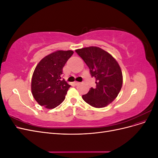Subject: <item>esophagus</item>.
Segmentation results:
<instances>
[{"label": "esophagus", "mask_w": 158, "mask_h": 158, "mask_svg": "<svg viewBox=\"0 0 158 158\" xmlns=\"http://www.w3.org/2000/svg\"><path fill=\"white\" fill-rule=\"evenodd\" d=\"M74 85H80V82H74Z\"/></svg>", "instance_id": "obj_1"}]
</instances>
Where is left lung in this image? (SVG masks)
Instances as JSON below:
<instances>
[{"instance_id": "left-lung-1", "label": "left lung", "mask_w": 158, "mask_h": 158, "mask_svg": "<svg viewBox=\"0 0 158 158\" xmlns=\"http://www.w3.org/2000/svg\"><path fill=\"white\" fill-rule=\"evenodd\" d=\"M76 52L96 80V86L91 88L88 94L82 95V99L94 107H106L117 97L122 88L120 66L111 55L98 47H84L76 49Z\"/></svg>"}]
</instances>
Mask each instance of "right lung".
Masks as SVG:
<instances>
[{
	"label": "right lung",
	"mask_w": 158,
	"mask_h": 158,
	"mask_svg": "<svg viewBox=\"0 0 158 158\" xmlns=\"http://www.w3.org/2000/svg\"><path fill=\"white\" fill-rule=\"evenodd\" d=\"M73 51H56L42 59L32 76L31 93L41 106L53 109L63 102L70 87L62 79L63 69Z\"/></svg>",
	"instance_id": "add662e5"
}]
</instances>
